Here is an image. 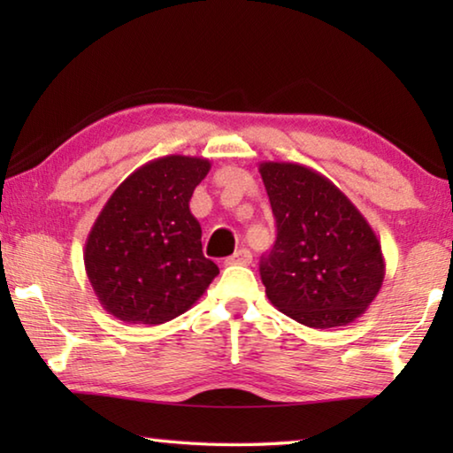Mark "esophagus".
<instances>
[{
	"label": "esophagus",
	"mask_w": 453,
	"mask_h": 453,
	"mask_svg": "<svg viewBox=\"0 0 453 453\" xmlns=\"http://www.w3.org/2000/svg\"><path fill=\"white\" fill-rule=\"evenodd\" d=\"M251 264V254L248 250H237L234 256L226 259V265H250Z\"/></svg>",
	"instance_id": "esophagus-1"
}]
</instances>
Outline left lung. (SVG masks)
<instances>
[{
	"instance_id": "1",
	"label": "left lung",
	"mask_w": 453,
	"mask_h": 453,
	"mask_svg": "<svg viewBox=\"0 0 453 453\" xmlns=\"http://www.w3.org/2000/svg\"><path fill=\"white\" fill-rule=\"evenodd\" d=\"M278 237L259 273L267 300L313 329L356 321L380 294L378 235L326 175L294 162L259 164Z\"/></svg>"
}]
</instances>
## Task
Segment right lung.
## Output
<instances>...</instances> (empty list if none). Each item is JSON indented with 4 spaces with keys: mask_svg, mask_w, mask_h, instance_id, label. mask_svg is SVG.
<instances>
[{
    "mask_svg": "<svg viewBox=\"0 0 453 453\" xmlns=\"http://www.w3.org/2000/svg\"><path fill=\"white\" fill-rule=\"evenodd\" d=\"M210 159L164 156L127 175L99 211L83 250L102 308L126 324L159 326L205 294L218 265L202 251L189 211Z\"/></svg>",
    "mask_w": 453,
    "mask_h": 453,
    "instance_id": "right-lung-1",
    "label": "right lung"
}]
</instances>
